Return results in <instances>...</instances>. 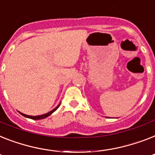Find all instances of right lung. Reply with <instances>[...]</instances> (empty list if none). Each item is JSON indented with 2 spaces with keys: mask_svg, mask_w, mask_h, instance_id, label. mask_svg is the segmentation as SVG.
<instances>
[{
  "mask_svg": "<svg viewBox=\"0 0 155 155\" xmlns=\"http://www.w3.org/2000/svg\"><path fill=\"white\" fill-rule=\"evenodd\" d=\"M60 104H59V105H58V106L56 107V108H54L53 110H51V111H49V112L46 113V114H42V115H36V116H32V115H27V114H23V113H21V112H20V113H21V114H22L23 116L26 117V118H28V119H35V120H37V119H45V118H47V117L49 116L50 114H52V113H53L55 110H57V108L60 107Z\"/></svg>",
  "mask_w": 155,
  "mask_h": 155,
  "instance_id": "1",
  "label": "right lung"
}]
</instances>
